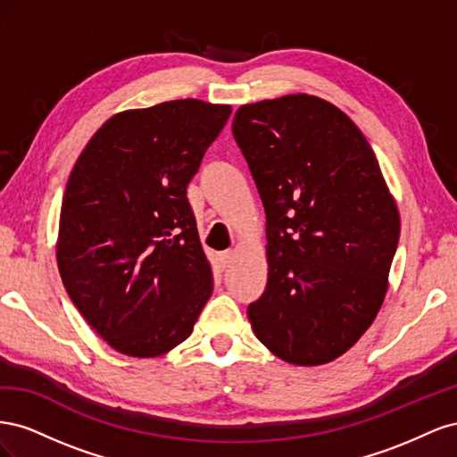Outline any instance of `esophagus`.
Listing matches in <instances>:
<instances>
[{
	"label": "esophagus",
	"mask_w": 457,
	"mask_h": 457,
	"mask_svg": "<svg viewBox=\"0 0 457 457\" xmlns=\"http://www.w3.org/2000/svg\"><path fill=\"white\" fill-rule=\"evenodd\" d=\"M232 259H234V252H232V250H227V252L220 253V259H219V261H220V267H223V269L230 267Z\"/></svg>",
	"instance_id": "34e87169"
}]
</instances>
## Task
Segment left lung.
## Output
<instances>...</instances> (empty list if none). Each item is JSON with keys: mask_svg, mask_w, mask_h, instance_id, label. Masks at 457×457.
Listing matches in <instances>:
<instances>
[{"mask_svg": "<svg viewBox=\"0 0 457 457\" xmlns=\"http://www.w3.org/2000/svg\"><path fill=\"white\" fill-rule=\"evenodd\" d=\"M232 133L267 213V287L255 337L287 364L347 353L389 289L400 213L356 123L320 96L242 104Z\"/></svg>", "mask_w": 457, "mask_h": 457, "instance_id": "obj_1", "label": "left lung"}]
</instances>
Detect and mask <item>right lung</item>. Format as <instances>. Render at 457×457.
Segmentation results:
<instances>
[{
	"label": "right lung",
	"instance_id": "right-lung-1",
	"mask_svg": "<svg viewBox=\"0 0 457 457\" xmlns=\"http://www.w3.org/2000/svg\"><path fill=\"white\" fill-rule=\"evenodd\" d=\"M232 112L198 99L108 118L68 177L57 265L114 351L156 358L190 334L213 292L187 187Z\"/></svg>",
	"mask_w": 457,
	"mask_h": 457
}]
</instances>
